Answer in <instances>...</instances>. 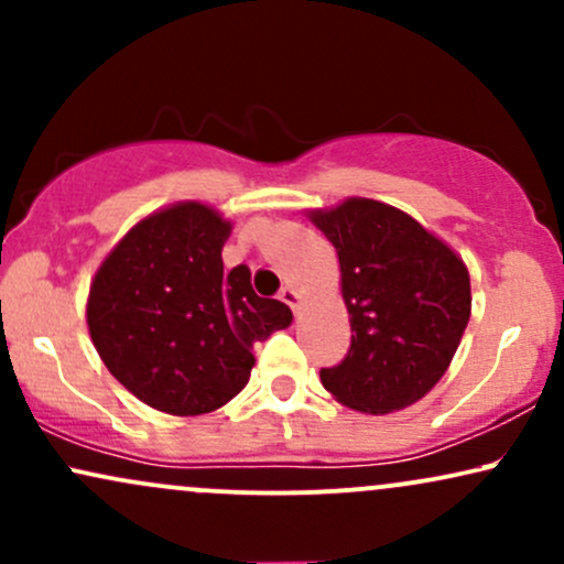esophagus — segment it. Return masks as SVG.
Segmentation results:
<instances>
[{
	"instance_id": "obj_1",
	"label": "esophagus",
	"mask_w": 564,
	"mask_h": 564,
	"mask_svg": "<svg viewBox=\"0 0 564 564\" xmlns=\"http://www.w3.org/2000/svg\"><path fill=\"white\" fill-rule=\"evenodd\" d=\"M281 302H286L291 310H294V313H300V307H302V296H300V291L296 289H291V286H283L281 289Z\"/></svg>"
}]
</instances>
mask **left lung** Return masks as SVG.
I'll return each mask as SVG.
<instances>
[{
  "label": "left lung",
  "mask_w": 564,
  "mask_h": 564,
  "mask_svg": "<svg viewBox=\"0 0 564 564\" xmlns=\"http://www.w3.org/2000/svg\"><path fill=\"white\" fill-rule=\"evenodd\" d=\"M310 219L339 254L352 341L321 381L341 405L392 413L422 400L448 371L471 313L467 264L411 215L347 198Z\"/></svg>",
  "instance_id": "1"
}]
</instances>
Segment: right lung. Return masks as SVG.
<instances>
[{
    "label": "right lung",
    "instance_id": "right-lung-1",
    "mask_svg": "<svg viewBox=\"0 0 564 564\" xmlns=\"http://www.w3.org/2000/svg\"><path fill=\"white\" fill-rule=\"evenodd\" d=\"M230 223L198 200L140 219L95 273L87 326L108 371L142 403L172 416L223 408L251 377L254 341L291 310L223 268Z\"/></svg>",
    "mask_w": 564,
    "mask_h": 564
}]
</instances>
